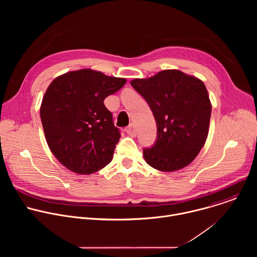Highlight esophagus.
Masks as SVG:
<instances>
[{
    "label": "esophagus",
    "mask_w": 257,
    "mask_h": 257,
    "mask_svg": "<svg viewBox=\"0 0 257 257\" xmlns=\"http://www.w3.org/2000/svg\"><path fill=\"white\" fill-rule=\"evenodd\" d=\"M125 132L128 134V135H130V136H132V137H135L136 136V129H135V126L133 125V124H130L128 127H126L125 128Z\"/></svg>",
    "instance_id": "obj_1"
}]
</instances>
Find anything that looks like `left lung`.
Returning a JSON list of instances; mask_svg holds the SVG:
<instances>
[{
	"instance_id": "obj_1",
	"label": "left lung",
	"mask_w": 257,
	"mask_h": 257,
	"mask_svg": "<svg viewBox=\"0 0 257 257\" xmlns=\"http://www.w3.org/2000/svg\"><path fill=\"white\" fill-rule=\"evenodd\" d=\"M130 84L149 103L158 127L155 144L143 150L146 163L163 172L188 166L208 134L211 103L204 83L179 70H165Z\"/></svg>"
}]
</instances>
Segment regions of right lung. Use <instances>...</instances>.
<instances>
[{
  "label": "right lung",
  "instance_id": "add662e5",
  "mask_svg": "<svg viewBox=\"0 0 257 257\" xmlns=\"http://www.w3.org/2000/svg\"><path fill=\"white\" fill-rule=\"evenodd\" d=\"M125 83V78L82 69L57 77L48 87L42 124L51 152L70 171L92 174L111 162L121 134L103 100Z\"/></svg>",
  "mask_w": 257,
  "mask_h": 257
}]
</instances>
